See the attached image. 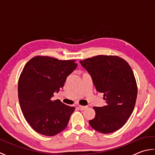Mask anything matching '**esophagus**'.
<instances>
[{
    "label": "esophagus",
    "mask_w": 155,
    "mask_h": 155,
    "mask_svg": "<svg viewBox=\"0 0 155 155\" xmlns=\"http://www.w3.org/2000/svg\"><path fill=\"white\" fill-rule=\"evenodd\" d=\"M78 108H79L80 110H84L85 108H87V107L86 106H81V105H78Z\"/></svg>",
    "instance_id": "obj_1"
}]
</instances>
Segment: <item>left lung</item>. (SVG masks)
<instances>
[{
    "instance_id": "left-lung-1",
    "label": "left lung",
    "mask_w": 155,
    "mask_h": 155,
    "mask_svg": "<svg viewBox=\"0 0 155 155\" xmlns=\"http://www.w3.org/2000/svg\"><path fill=\"white\" fill-rule=\"evenodd\" d=\"M92 77L97 91L104 94L107 104L94 107L95 117L90 125L98 132H115L124 126L135 106L137 85L132 68L118 56L98 55L81 61Z\"/></svg>"
}]
</instances>
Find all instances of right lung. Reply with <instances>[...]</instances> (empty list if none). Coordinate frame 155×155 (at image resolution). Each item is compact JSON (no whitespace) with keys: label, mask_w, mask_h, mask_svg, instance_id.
I'll list each match as a JSON object with an SVG mask.
<instances>
[{"label":"right lung","mask_w":155,"mask_h":155,"mask_svg":"<svg viewBox=\"0 0 155 155\" xmlns=\"http://www.w3.org/2000/svg\"><path fill=\"white\" fill-rule=\"evenodd\" d=\"M75 61L37 56L23 68L18 80V101L25 119L36 132L52 137L67 127L75 108L52 97L77 68Z\"/></svg>","instance_id":"add662e5"}]
</instances>
